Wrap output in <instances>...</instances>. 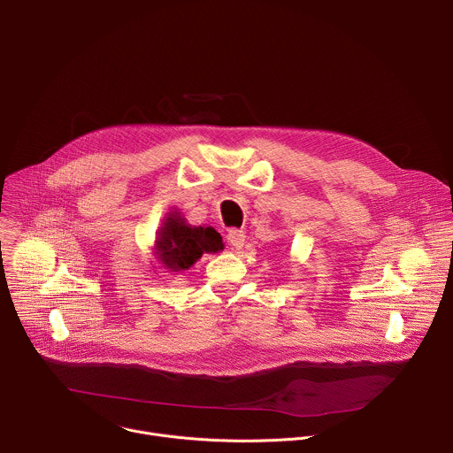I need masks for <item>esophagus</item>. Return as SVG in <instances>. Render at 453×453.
<instances>
[{
	"instance_id": "1",
	"label": "esophagus",
	"mask_w": 453,
	"mask_h": 453,
	"mask_svg": "<svg viewBox=\"0 0 453 453\" xmlns=\"http://www.w3.org/2000/svg\"><path fill=\"white\" fill-rule=\"evenodd\" d=\"M226 238L233 249H242L245 243V233L242 229H229Z\"/></svg>"
}]
</instances>
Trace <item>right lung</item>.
Wrapping results in <instances>:
<instances>
[{"label":"right lung","instance_id":"add662e5","mask_svg":"<svg viewBox=\"0 0 453 453\" xmlns=\"http://www.w3.org/2000/svg\"><path fill=\"white\" fill-rule=\"evenodd\" d=\"M222 236L213 227H191L172 215L157 236V250L165 267L172 271L189 269L204 252L222 250Z\"/></svg>","mask_w":453,"mask_h":453}]
</instances>
